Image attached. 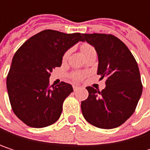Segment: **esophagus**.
Listing matches in <instances>:
<instances>
[{
	"label": "esophagus",
	"instance_id": "34e87169",
	"mask_svg": "<svg viewBox=\"0 0 150 150\" xmlns=\"http://www.w3.org/2000/svg\"><path fill=\"white\" fill-rule=\"evenodd\" d=\"M78 88H79V87H78V86H75V85L73 86V89H74V91H76Z\"/></svg>",
	"mask_w": 150,
	"mask_h": 150
}]
</instances>
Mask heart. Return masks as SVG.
Returning <instances> with one entry per match:
<instances>
[{
  "label": "heart",
  "instance_id": "b5f03b06",
  "mask_svg": "<svg viewBox=\"0 0 150 150\" xmlns=\"http://www.w3.org/2000/svg\"><path fill=\"white\" fill-rule=\"evenodd\" d=\"M80 49H81V54H83V56L85 57V59L92 56V55H96V51L95 49V47L92 45H90L89 43H87V42H84L82 43L81 45L80 46ZM69 55V51H67L64 53L63 56H62V61L65 62L68 57ZM85 74L81 73V72H73L70 74V78L75 81H81L84 77H85Z\"/></svg>",
  "mask_w": 150,
  "mask_h": 150
}]
</instances>
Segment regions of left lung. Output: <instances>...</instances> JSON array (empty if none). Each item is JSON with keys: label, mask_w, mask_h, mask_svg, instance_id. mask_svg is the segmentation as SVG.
<instances>
[{"label": "left lung", "mask_w": 150, "mask_h": 150, "mask_svg": "<svg viewBox=\"0 0 150 150\" xmlns=\"http://www.w3.org/2000/svg\"><path fill=\"white\" fill-rule=\"evenodd\" d=\"M84 42L98 54L100 79L106 88L100 91L87 87L88 97L81 102V112L95 127L110 129L121 126L135 112L142 84L135 57L120 39L109 34H83Z\"/></svg>", "instance_id": "1"}]
</instances>
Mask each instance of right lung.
<instances>
[{
    "label": "right lung",
    "instance_id": "right-lung-1",
    "mask_svg": "<svg viewBox=\"0 0 150 150\" xmlns=\"http://www.w3.org/2000/svg\"><path fill=\"white\" fill-rule=\"evenodd\" d=\"M80 41H84L81 33L46 29L16 51L7 76V89L14 113L26 125L44 128L60 118L63 102L73 88L63 81L50 86L49 76L61 67L64 53Z\"/></svg>",
    "mask_w": 150,
    "mask_h": 150
}]
</instances>
